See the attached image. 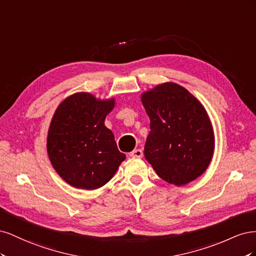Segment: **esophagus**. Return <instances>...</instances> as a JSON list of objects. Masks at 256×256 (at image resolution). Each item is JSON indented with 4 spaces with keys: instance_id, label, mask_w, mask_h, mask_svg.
I'll use <instances>...</instances> for the list:
<instances>
[{
    "instance_id": "34e87169",
    "label": "esophagus",
    "mask_w": 256,
    "mask_h": 256,
    "mask_svg": "<svg viewBox=\"0 0 256 256\" xmlns=\"http://www.w3.org/2000/svg\"><path fill=\"white\" fill-rule=\"evenodd\" d=\"M130 156L134 158H141L143 156V152L141 150H134L130 152Z\"/></svg>"
}]
</instances>
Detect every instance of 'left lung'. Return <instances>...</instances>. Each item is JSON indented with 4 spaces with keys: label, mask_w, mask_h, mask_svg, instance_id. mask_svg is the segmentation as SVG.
Wrapping results in <instances>:
<instances>
[{
    "label": "left lung",
    "mask_w": 256,
    "mask_h": 256,
    "mask_svg": "<svg viewBox=\"0 0 256 256\" xmlns=\"http://www.w3.org/2000/svg\"><path fill=\"white\" fill-rule=\"evenodd\" d=\"M150 120L144 156L158 176L184 186L202 175L210 164L214 136L205 108L176 83L168 82L142 94Z\"/></svg>",
    "instance_id": "left-lung-1"
}]
</instances>
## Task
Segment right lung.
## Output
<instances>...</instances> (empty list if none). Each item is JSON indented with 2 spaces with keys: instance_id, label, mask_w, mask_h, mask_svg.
Instances as JSON below:
<instances>
[{
  "instance_id": "1",
  "label": "right lung",
  "mask_w": 256,
  "mask_h": 256,
  "mask_svg": "<svg viewBox=\"0 0 256 256\" xmlns=\"http://www.w3.org/2000/svg\"><path fill=\"white\" fill-rule=\"evenodd\" d=\"M114 104V99L76 92L54 113L47 138L48 156L58 174L72 187H102L125 160L112 131L104 126Z\"/></svg>"
}]
</instances>
